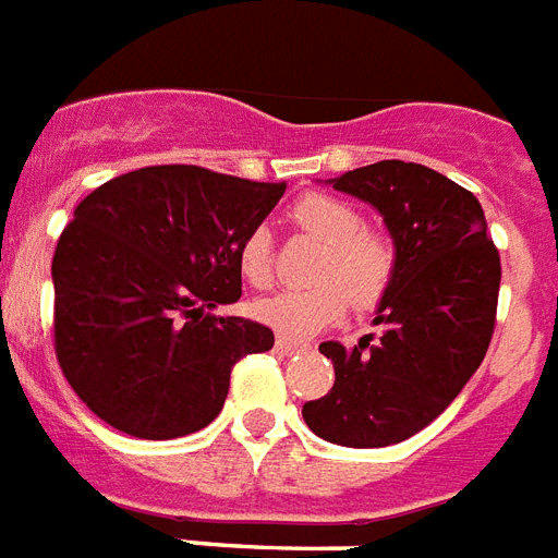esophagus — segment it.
<instances>
[{
    "mask_svg": "<svg viewBox=\"0 0 558 558\" xmlns=\"http://www.w3.org/2000/svg\"><path fill=\"white\" fill-rule=\"evenodd\" d=\"M275 348H278L283 356H292V353H298V350H304L306 344H301V341H295V339H287V336H278Z\"/></svg>",
    "mask_w": 558,
    "mask_h": 558,
    "instance_id": "1",
    "label": "esophagus"
}]
</instances>
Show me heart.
<instances>
[{
	"mask_svg": "<svg viewBox=\"0 0 558 558\" xmlns=\"http://www.w3.org/2000/svg\"><path fill=\"white\" fill-rule=\"evenodd\" d=\"M292 222L324 243L313 269L315 287L287 289L263 298L254 313L280 336L310 339L327 330L341 315L365 313L388 295L397 275V245L388 234L365 228V219L350 202L330 193H306L292 205ZM236 263L252 287L266 289L275 280V245L269 228H252L236 248Z\"/></svg>",
	"mask_w": 558,
	"mask_h": 558,
	"instance_id": "1",
	"label": "heart"
}]
</instances>
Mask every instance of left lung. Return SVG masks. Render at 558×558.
I'll use <instances>...</instances> for the list:
<instances>
[{
    "mask_svg": "<svg viewBox=\"0 0 558 558\" xmlns=\"http://www.w3.org/2000/svg\"><path fill=\"white\" fill-rule=\"evenodd\" d=\"M379 210L397 245V275L356 348L324 341L336 367L327 397L304 405L318 437L350 449H381L451 405L493 341L501 257L486 236L475 193L414 161H376L330 179Z\"/></svg>",
    "mask_w": 558,
    "mask_h": 558,
    "instance_id": "left-lung-1",
    "label": "left lung"
}]
</instances>
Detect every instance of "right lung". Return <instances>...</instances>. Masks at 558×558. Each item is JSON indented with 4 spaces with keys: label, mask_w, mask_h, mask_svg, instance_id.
<instances>
[{
    "label": "right lung",
    "mask_w": 558,
    "mask_h": 558,
    "mask_svg": "<svg viewBox=\"0 0 558 558\" xmlns=\"http://www.w3.org/2000/svg\"><path fill=\"white\" fill-rule=\"evenodd\" d=\"M283 182L156 165L104 182L57 240L54 350L92 414L142 440L199 432L226 405L231 367L275 332L214 315L243 295L236 248Z\"/></svg>",
    "instance_id": "add662e5"
}]
</instances>
